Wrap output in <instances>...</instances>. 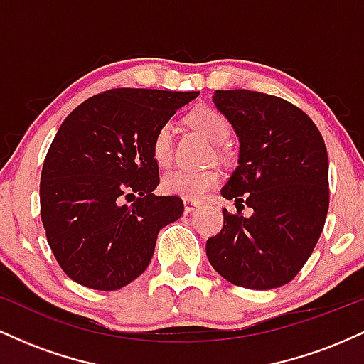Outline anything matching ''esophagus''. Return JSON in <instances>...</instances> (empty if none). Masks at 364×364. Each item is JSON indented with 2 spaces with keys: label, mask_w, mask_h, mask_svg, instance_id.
Returning <instances> with one entry per match:
<instances>
[{
  "label": "esophagus",
  "mask_w": 364,
  "mask_h": 364,
  "mask_svg": "<svg viewBox=\"0 0 364 364\" xmlns=\"http://www.w3.org/2000/svg\"><path fill=\"white\" fill-rule=\"evenodd\" d=\"M183 203H185V212L186 214H190V212H193L195 208H198L202 203L200 202H195V200H190V198H185L183 200Z\"/></svg>",
  "instance_id": "1"
}]
</instances>
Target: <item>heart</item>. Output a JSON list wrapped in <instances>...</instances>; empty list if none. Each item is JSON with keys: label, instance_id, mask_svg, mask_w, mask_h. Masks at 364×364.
Here are the masks:
<instances>
[{"label": "heart", "instance_id": "1", "mask_svg": "<svg viewBox=\"0 0 364 364\" xmlns=\"http://www.w3.org/2000/svg\"><path fill=\"white\" fill-rule=\"evenodd\" d=\"M188 123L203 133L214 144H224L231 135V124L220 111L208 106L195 107L188 114ZM152 159L161 168H168L173 161V124L162 123L154 133L150 144ZM220 173L217 169H188L179 168L171 171L162 178V190L169 195L183 196L198 202L210 190L219 185Z\"/></svg>", "mask_w": 364, "mask_h": 364}]
</instances>
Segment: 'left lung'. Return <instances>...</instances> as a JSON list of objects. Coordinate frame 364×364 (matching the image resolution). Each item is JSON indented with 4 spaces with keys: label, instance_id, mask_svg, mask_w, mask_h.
<instances>
[{
    "label": "left lung",
    "instance_id": "8db88e82",
    "mask_svg": "<svg viewBox=\"0 0 364 364\" xmlns=\"http://www.w3.org/2000/svg\"><path fill=\"white\" fill-rule=\"evenodd\" d=\"M215 107L240 139L237 168L220 195L219 235L207 240L215 272L235 286L274 289L291 282L318 243L328 212V156L318 128L294 104L253 90H215ZM254 208L243 218L240 208Z\"/></svg>",
    "mask_w": 364,
    "mask_h": 364
}]
</instances>
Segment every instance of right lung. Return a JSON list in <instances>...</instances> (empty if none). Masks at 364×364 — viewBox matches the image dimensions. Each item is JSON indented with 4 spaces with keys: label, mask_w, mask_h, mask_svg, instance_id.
<instances>
[{
    "label": "right lung",
    "mask_w": 364,
    "mask_h": 364,
    "mask_svg": "<svg viewBox=\"0 0 364 364\" xmlns=\"http://www.w3.org/2000/svg\"><path fill=\"white\" fill-rule=\"evenodd\" d=\"M198 94L112 89L63 121L41 173V219L72 281L116 291L147 269L159 231L185 210L179 196L154 195L159 166L150 144Z\"/></svg>",
    "instance_id": "right-lung-1"
}]
</instances>
